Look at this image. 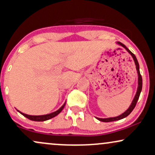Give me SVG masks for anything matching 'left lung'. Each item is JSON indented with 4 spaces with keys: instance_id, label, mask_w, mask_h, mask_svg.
I'll return each instance as SVG.
<instances>
[{
    "instance_id": "8db88e82",
    "label": "left lung",
    "mask_w": 155,
    "mask_h": 155,
    "mask_svg": "<svg viewBox=\"0 0 155 155\" xmlns=\"http://www.w3.org/2000/svg\"><path fill=\"white\" fill-rule=\"evenodd\" d=\"M117 44H118V45H119V46H122L123 48H124L125 49L127 50V51L128 52L129 54L131 55V56H132L133 60H134L135 66H136L137 71V76H138L137 89L136 94H135L134 99H133L132 103H131V104L130 106V107H129V108L127 109V110L125 111L124 113H122V114H121L119 115V116H117V117H109V118H99V117H96V118H97L98 120H99V121H104V122H109V121H114L120 120V119H124V118H125V117H127V116H128V115L130 114L133 111V109H134L135 106H136V104H137V101H138V99H139V97H140V93H141V91H142V76H141V74H140V65H139L138 61H137V59L136 56H135V55L133 54V53L131 52L127 48L125 45H124L123 44H121V42L117 41Z\"/></svg>"
}]
</instances>
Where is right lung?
<instances>
[{"mask_svg": "<svg viewBox=\"0 0 155 155\" xmlns=\"http://www.w3.org/2000/svg\"><path fill=\"white\" fill-rule=\"evenodd\" d=\"M65 104H66V101H65V103H64V104L62 105L61 107L60 108L58 109L57 111H54V112L48 114L38 115V116H36V115H28V114H24V113L21 112V111H18H18L19 113H21V114L23 115V116H24L25 117H26V118H28V119H30V120L36 121H44L48 120V119H51V118H53V117L57 116L58 114H59L61 111L63 110V109L64 108V107H65Z\"/></svg>", "mask_w": 155, "mask_h": 155, "instance_id": "obj_1", "label": "right lung"}]
</instances>
